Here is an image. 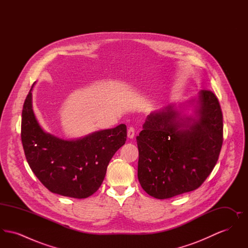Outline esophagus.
I'll list each match as a JSON object with an SVG mask.
<instances>
[{"label":"esophagus","mask_w":248,"mask_h":248,"mask_svg":"<svg viewBox=\"0 0 248 248\" xmlns=\"http://www.w3.org/2000/svg\"><path fill=\"white\" fill-rule=\"evenodd\" d=\"M135 133H136V132H135V128H134V127H129L128 131H127V137H128V139H130V140L134 139Z\"/></svg>","instance_id":"34e87169"}]
</instances>
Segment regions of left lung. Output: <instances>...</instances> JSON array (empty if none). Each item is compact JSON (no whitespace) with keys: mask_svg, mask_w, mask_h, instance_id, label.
Listing matches in <instances>:
<instances>
[{"mask_svg":"<svg viewBox=\"0 0 248 248\" xmlns=\"http://www.w3.org/2000/svg\"><path fill=\"white\" fill-rule=\"evenodd\" d=\"M196 117H181L173 105L147 116L137 137L139 181L149 195L168 199L198 189L218 160L223 115L217 95L201 90Z\"/></svg>","mask_w":248,"mask_h":248,"instance_id":"left-lung-1","label":"left lung"}]
</instances>
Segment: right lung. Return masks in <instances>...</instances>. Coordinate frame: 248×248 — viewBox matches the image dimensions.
Here are the masks:
<instances>
[{"mask_svg": "<svg viewBox=\"0 0 248 248\" xmlns=\"http://www.w3.org/2000/svg\"><path fill=\"white\" fill-rule=\"evenodd\" d=\"M126 138V125L122 124L76 140H61L39 124L31 89L25 99L21 120L25 156L37 178L53 193L77 199L94 194L104 180L110 159Z\"/></svg>", "mask_w": 248, "mask_h": 248, "instance_id": "add662e5", "label": "right lung"}]
</instances>
